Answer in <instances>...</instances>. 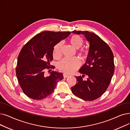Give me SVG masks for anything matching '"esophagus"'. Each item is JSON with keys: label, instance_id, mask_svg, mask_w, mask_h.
I'll list each match as a JSON object with an SVG mask.
<instances>
[{"label": "esophagus", "instance_id": "esophagus-1", "mask_svg": "<svg viewBox=\"0 0 130 130\" xmlns=\"http://www.w3.org/2000/svg\"><path fill=\"white\" fill-rule=\"evenodd\" d=\"M69 76H70L69 75L66 74V73H64V74H63V77H64V78H67V77H68Z\"/></svg>", "mask_w": 130, "mask_h": 130}]
</instances>
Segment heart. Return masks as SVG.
Wrapping results in <instances>:
<instances>
[{
    "instance_id": "obj_1",
    "label": "heart",
    "mask_w": 130,
    "mask_h": 130,
    "mask_svg": "<svg viewBox=\"0 0 130 130\" xmlns=\"http://www.w3.org/2000/svg\"><path fill=\"white\" fill-rule=\"evenodd\" d=\"M69 41L71 46L75 49L81 48L83 44V39L78 35H74L71 37ZM63 47V41H60L55 45L53 50V57L55 59H58L60 58ZM78 54L83 59H85L87 58L89 55V50L84 48H81L78 49ZM80 65V61L77 58H65L59 62L57 67L60 71L70 74L78 69Z\"/></svg>"
}]
</instances>
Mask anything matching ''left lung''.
<instances>
[{
  "label": "left lung",
  "instance_id": "left-lung-1",
  "mask_svg": "<svg viewBox=\"0 0 130 130\" xmlns=\"http://www.w3.org/2000/svg\"><path fill=\"white\" fill-rule=\"evenodd\" d=\"M82 34L90 43L89 55L86 63L79 70L82 77L75 76L77 83L71 88L76 97L86 101L99 98L106 91L114 73V55L110 48L95 34L89 31H73ZM86 76V80H83Z\"/></svg>",
  "mask_w": 130,
  "mask_h": 130
}]
</instances>
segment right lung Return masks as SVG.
<instances>
[{
    "label": "right lung",
    "instance_id": "obj_1",
    "mask_svg": "<svg viewBox=\"0 0 130 130\" xmlns=\"http://www.w3.org/2000/svg\"><path fill=\"white\" fill-rule=\"evenodd\" d=\"M71 33L42 32L30 39L21 50L16 74L22 91L28 97L34 100L47 97L54 92L57 82L63 79L61 73L53 71L46 76L44 70L54 68L50 66L53 59L54 47Z\"/></svg>",
    "mask_w": 130,
    "mask_h": 130
}]
</instances>
